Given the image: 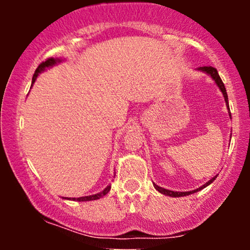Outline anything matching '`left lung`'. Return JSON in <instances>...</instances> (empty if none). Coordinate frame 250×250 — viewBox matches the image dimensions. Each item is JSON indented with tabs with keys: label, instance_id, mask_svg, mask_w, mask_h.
Segmentation results:
<instances>
[{
	"label": "left lung",
	"instance_id": "obj_1",
	"mask_svg": "<svg viewBox=\"0 0 250 250\" xmlns=\"http://www.w3.org/2000/svg\"><path fill=\"white\" fill-rule=\"evenodd\" d=\"M196 70H200V71H202V73H206V74H207V75H209V76L211 77V79L214 80L215 83H216V85H217V87H219V88H220V90L222 91V94H223V97H225V101H226V104H227V109H228L229 116L231 117V114H230V111H229V104H228V95H227L226 87H225V84H223L222 80H221V77H220V75H219V73H217V70L215 69L214 67H210V65H208V67H199V68H196ZM216 176H217V175H215L214 177H211V179L209 180L208 182H206L205 185H203V186H201V187H199V188H197V189H195V190H190V191H173V190H168V189H165V188H162V187H159V186H157V185H155V183H154V187H155V189H156L157 191H160V193L163 194V195H167V196H171V197H181V196H187V195L194 194V193H196V191H200V190H202L203 188H206V187H207V186L210 185V183H213L214 181H215V179H216Z\"/></svg>",
	"mask_w": 250,
	"mask_h": 250
}]
</instances>
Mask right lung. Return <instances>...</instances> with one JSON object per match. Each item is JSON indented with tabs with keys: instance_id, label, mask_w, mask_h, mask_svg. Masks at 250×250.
I'll return each mask as SVG.
<instances>
[{
	"instance_id": "1",
	"label": "right lung",
	"mask_w": 250,
	"mask_h": 250,
	"mask_svg": "<svg viewBox=\"0 0 250 250\" xmlns=\"http://www.w3.org/2000/svg\"><path fill=\"white\" fill-rule=\"evenodd\" d=\"M63 60L62 59H53V57H51V59H48L47 61H44V62H42L41 64L39 65V67H37V69L35 70V74H34V76H33V84H34V82L36 81V79H37V76H39V74L40 73H42V71H44L45 69H47V68H50V67H53V65H55V64H57V63H60V62H62ZM110 186H107V188H104L103 189L102 191H100V193H97V194H94V195H89V196H82V197H69V199H67V200H71V201H79V202H84V201H93V200H97V199H100V197H102V196H104V195H107L108 194V191L110 190Z\"/></svg>"
}]
</instances>
